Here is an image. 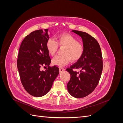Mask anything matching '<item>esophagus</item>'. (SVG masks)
<instances>
[{"instance_id":"obj_1","label":"esophagus","mask_w":123,"mask_h":123,"mask_svg":"<svg viewBox=\"0 0 123 123\" xmlns=\"http://www.w3.org/2000/svg\"><path fill=\"white\" fill-rule=\"evenodd\" d=\"M65 70V69L64 68H59V71H60V72H62L63 71H64Z\"/></svg>"}]
</instances>
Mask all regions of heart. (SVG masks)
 I'll return each instance as SVG.
<instances>
[{"mask_svg": "<svg viewBox=\"0 0 123 123\" xmlns=\"http://www.w3.org/2000/svg\"><path fill=\"white\" fill-rule=\"evenodd\" d=\"M58 45L64 47L62 50V55L55 56L52 61L53 64L58 67H63L68 64L70 61L76 62L80 60L84 53V47L78 43L73 36L66 33H62L57 36L56 41L52 38L48 39L46 47L49 53L53 56L56 52Z\"/></svg>", "mask_w": 123, "mask_h": 123, "instance_id": "b5f03b06", "label": "heart"}]
</instances>
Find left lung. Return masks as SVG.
I'll use <instances>...</instances> for the list:
<instances>
[{"instance_id": "left-lung-1", "label": "left lung", "mask_w": 123, "mask_h": 123, "mask_svg": "<svg viewBox=\"0 0 123 123\" xmlns=\"http://www.w3.org/2000/svg\"><path fill=\"white\" fill-rule=\"evenodd\" d=\"M72 32L81 37L84 53L80 60L66 69L71 75L67 89L73 97L82 98L93 91L98 84L103 70L102 55L99 44L94 37L84 32ZM73 69L80 71L77 73Z\"/></svg>"}]
</instances>
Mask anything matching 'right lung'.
Here are the masks:
<instances>
[{
	"mask_svg": "<svg viewBox=\"0 0 123 123\" xmlns=\"http://www.w3.org/2000/svg\"><path fill=\"white\" fill-rule=\"evenodd\" d=\"M48 29L38 30L25 36L18 55L17 65L21 83L29 93L41 97L50 91L59 73L56 66H49L51 60L46 47L49 38ZM42 66H48L41 71Z\"/></svg>",
	"mask_w": 123,
	"mask_h": 123,
	"instance_id": "right-lung-1",
	"label": "right lung"
}]
</instances>
